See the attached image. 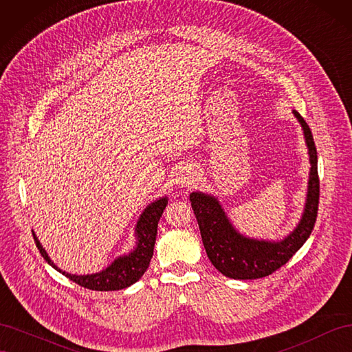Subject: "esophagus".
Masks as SVG:
<instances>
[{"instance_id":"esophagus-1","label":"esophagus","mask_w":352,"mask_h":352,"mask_svg":"<svg viewBox=\"0 0 352 352\" xmlns=\"http://www.w3.org/2000/svg\"><path fill=\"white\" fill-rule=\"evenodd\" d=\"M197 179H198V172L194 166L180 167V170L177 172V182L184 186L192 185L194 182H197Z\"/></svg>"}]
</instances>
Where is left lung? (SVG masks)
I'll list each match as a JSON object with an SVG mask.
<instances>
[{
	"mask_svg": "<svg viewBox=\"0 0 352 352\" xmlns=\"http://www.w3.org/2000/svg\"><path fill=\"white\" fill-rule=\"evenodd\" d=\"M294 114L302 126L311 170L302 219L298 223L296 229L283 241L269 242L245 238L233 229L216 198L201 192L189 195L208 258L221 274L230 279H260L274 273L292 258V255L302 247L314 229L318 197H320L317 150L313 133L302 116L296 111Z\"/></svg>",
	"mask_w": 352,
	"mask_h": 352,
	"instance_id": "8db88e82",
	"label": "left lung"
}]
</instances>
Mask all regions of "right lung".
I'll return each mask as SVG.
<instances>
[{"label": "right lung", "instance_id": "1", "mask_svg": "<svg viewBox=\"0 0 352 352\" xmlns=\"http://www.w3.org/2000/svg\"><path fill=\"white\" fill-rule=\"evenodd\" d=\"M166 206H167V198H160L155 202H153L151 206H148L142 212L140 220H138V225H136V238H138L136 248L129 255L119 257L117 260H114V263L109 265L107 269L95 274L76 276V274H69L66 272H61L57 265L50 260L48 254L45 252L44 248H42V245L38 241L35 233H34V239L44 260L48 261V264H51L52 267L65 274L66 278H69L74 283H78L79 286L87 287V289H91V291H119L140 280L141 276L146 272L148 265H150L153 252H154L158 220L162 217Z\"/></svg>", "mask_w": 352, "mask_h": 352}]
</instances>
